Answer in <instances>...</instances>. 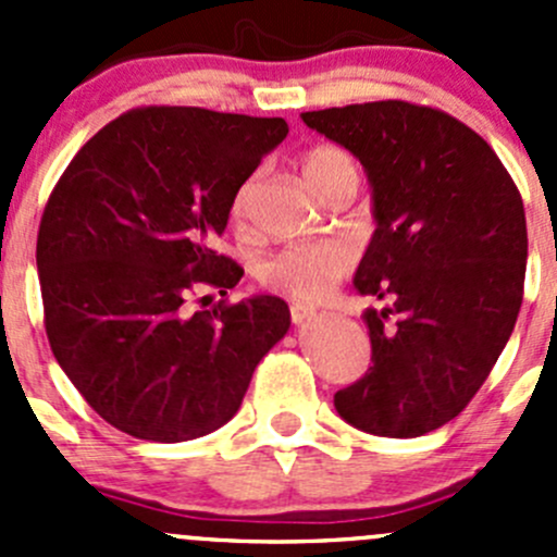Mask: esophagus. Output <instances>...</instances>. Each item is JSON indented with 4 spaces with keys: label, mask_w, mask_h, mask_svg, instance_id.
I'll list each match as a JSON object with an SVG mask.
<instances>
[{
    "label": "esophagus",
    "mask_w": 557,
    "mask_h": 557,
    "mask_svg": "<svg viewBox=\"0 0 557 557\" xmlns=\"http://www.w3.org/2000/svg\"><path fill=\"white\" fill-rule=\"evenodd\" d=\"M314 318V307L310 305H290V320H294L296 325L305 323V320Z\"/></svg>",
    "instance_id": "1"
}]
</instances>
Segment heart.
<instances>
[{
	"instance_id": "1",
	"label": "heart",
	"mask_w": 557,
	"mask_h": 557,
	"mask_svg": "<svg viewBox=\"0 0 557 557\" xmlns=\"http://www.w3.org/2000/svg\"><path fill=\"white\" fill-rule=\"evenodd\" d=\"M301 177L318 196L334 183L350 180L358 185L361 170L352 153L336 145H314L301 156ZM252 190H256V177H247L239 190L234 194L232 215L234 221H245L250 210ZM352 267V252L342 243H307L285 247L274 258L263 263V283L274 290L294 296V299L314 301L323 299L334 283H339Z\"/></svg>"
}]
</instances>
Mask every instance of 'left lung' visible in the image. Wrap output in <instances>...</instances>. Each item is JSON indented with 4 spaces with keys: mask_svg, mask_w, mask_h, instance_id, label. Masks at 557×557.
Returning a JSON list of instances; mask_svg holds the SVG:
<instances>
[{
    "mask_svg": "<svg viewBox=\"0 0 557 557\" xmlns=\"http://www.w3.org/2000/svg\"><path fill=\"white\" fill-rule=\"evenodd\" d=\"M372 183L374 237L356 272L372 367L334 407L356 429L409 440L466 409L522 305L528 232L520 190L491 145L436 107L385 102L301 112Z\"/></svg>",
    "mask_w": 557,
    "mask_h": 557,
    "instance_id": "1",
    "label": "left lung"
}]
</instances>
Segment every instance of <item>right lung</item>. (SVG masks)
Masks as SVG:
<instances>
[{
  "label": "right lung",
  "instance_id": "right-lung-1",
  "mask_svg": "<svg viewBox=\"0 0 557 557\" xmlns=\"http://www.w3.org/2000/svg\"><path fill=\"white\" fill-rule=\"evenodd\" d=\"M285 134L283 117L137 107L99 128L55 183L37 234L45 334L72 385L123 434L172 445L221 429L290 329L277 296L185 307L199 285L226 296L245 274L215 239Z\"/></svg>",
  "mask_w": 557,
  "mask_h": 557
}]
</instances>
